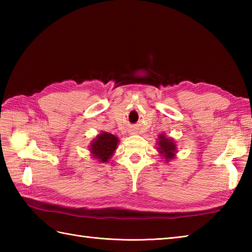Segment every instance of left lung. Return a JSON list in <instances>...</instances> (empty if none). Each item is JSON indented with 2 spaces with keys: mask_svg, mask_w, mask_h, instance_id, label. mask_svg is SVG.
<instances>
[{
  "mask_svg": "<svg viewBox=\"0 0 252 252\" xmlns=\"http://www.w3.org/2000/svg\"><path fill=\"white\" fill-rule=\"evenodd\" d=\"M158 140L159 141L157 144H158L159 154H161L167 161L168 160L173 159L176 153L175 142L172 140V138H169L164 134H160Z\"/></svg>",
  "mask_w": 252,
  "mask_h": 252,
  "instance_id": "obj_1",
  "label": "left lung"
}]
</instances>
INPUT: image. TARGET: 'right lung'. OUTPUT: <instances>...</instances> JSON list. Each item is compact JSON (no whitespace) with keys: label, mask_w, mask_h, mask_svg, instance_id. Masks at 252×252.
<instances>
[{"label":"right lung","mask_w":252,"mask_h":252,"mask_svg":"<svg viewBox=\"0 0 252 252\" xmlns=\"http://www.w3.org/2000/svg\"><path fill=\"white\" fill-rule=\"evenodd\" d=\"M118 143H119V140L117 136L108 132H101L91 144V154L99 162H107L114 155Z\"/></svg>","instance_id":"add662e5"}]
</instances>
